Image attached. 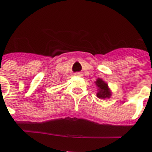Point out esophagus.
Segmentation results:
<instances>
[{
	"label": "esophagus",
	"instance_id": "esophagus-1",
	"mask_svg": "<svg viewBox=\"0 0 152 152\" xmlns=\"http://www.w3.org/2000/svg\"><path fill=\"white\" fill-rule=\"evenodd\" d=\"M75 76H81V73H80V72H76V73L75 74Z\"/></svg>",
	"mask_w": 152,
	"mask_h": 152
}]
</instances>
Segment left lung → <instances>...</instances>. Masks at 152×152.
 <instances>
[{"instance_id":"obj_1","label":"left lung","mask_w":152,"mask_h":152,"mask_svg":"<svg viewBox=\"0 0 152 152\" xmlns=\"http://www.w3.org/2000/svg\"><path fill=\"white\" fill-rule=\"evenodd\" d=\"M96 87H97V94L96 96L98 98L100 99H106V98H110L111 96V91L110 88H108V84L102 80L101 78H97L95 81Z\"/></svg>"}]
</instances>
